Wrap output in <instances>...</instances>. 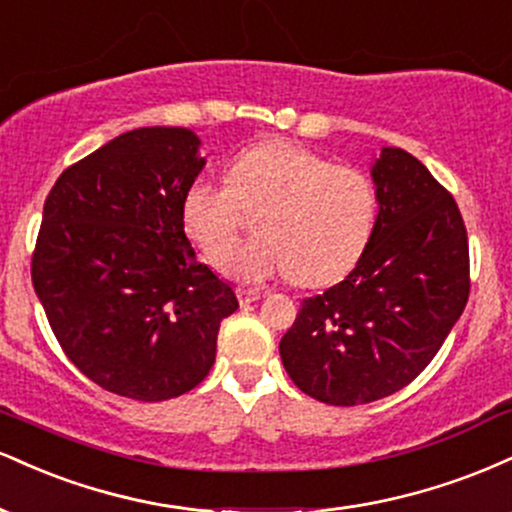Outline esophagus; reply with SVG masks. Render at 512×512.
Returning a JSON list of instances; mask_svg holds the SVG:
<instances>
[{
  "label": "esophagus",
  "mask_w": 512,
  "mask_h": 512,
  "mask_svg": "<svg viewBox=\"0 0 512 512\" xmlns=\"http://www.w3.org/2000/svg\"><path fill=\"white\" fill-rule=\"evenodd\" d=\"M237 297H239V302H242V304L258 302V299H261V290H251V287H239Z\"/></svg>",
  "instance_id": "34e87169"
}]
</instances>
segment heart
Instances as JSON below:
<instances>
[{
  "instance_id": "1",
  "label": "heart",
  "mask_w": 512,
  "mask_h": 512,
  "mask_svg": "<svg viewBox=\"0 0 512 512\" xmlns=\"http://www.w3.org/2000/svg\"><path fill=\"white\" fill-rule=\"evenodd\" d=\"M378 208L366 172L299 143L266 141L232 160L227 182L203 174L186 186L182 225L218 261L242 232L244 213H256L258 237L222 258V273L244 285L294 275L302 287H326L357 266Z\"/></svg>"
}]
</instances>
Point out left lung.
<instances>
[{"label":"left lung","mask_w":512,"mask_h":512,"mask_svg":"<svg viewBox=\"0 0 512 512\" xmlns=\"http://www.w3.org/2000/svg\"><path fill=\"white\" fill-rule=\"evenodd\" d=\"M374 237L345 280L302 302L280 357L302 393L352 407L388 398L429 366L470 297L455 198L402 148L371 167Z\"/></svg>","instance_id":"left-lung-1"}]
</instances>
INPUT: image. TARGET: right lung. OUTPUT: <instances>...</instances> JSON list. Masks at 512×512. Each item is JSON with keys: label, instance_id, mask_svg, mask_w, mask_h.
I'll use <instances>...</instances> for the list:
<instances>
[{"label": "right lung", "instance_id": "obj_1", "mask_svg": "<svg viewBox=\"0 0 512 512\" xmlns=\"http://www.w3.org/2000/svg\"><path fill=\"white\" fill-rule=\"evenodd\" d=\"M198 146L182 126L126 131L66 167L42 208L35 294L71 364L114 395L189 393L239 306L184 234L182 196L206 165Z\"/></svg>", "mask_w": 512, "mask_h": 512}]
</instances>
